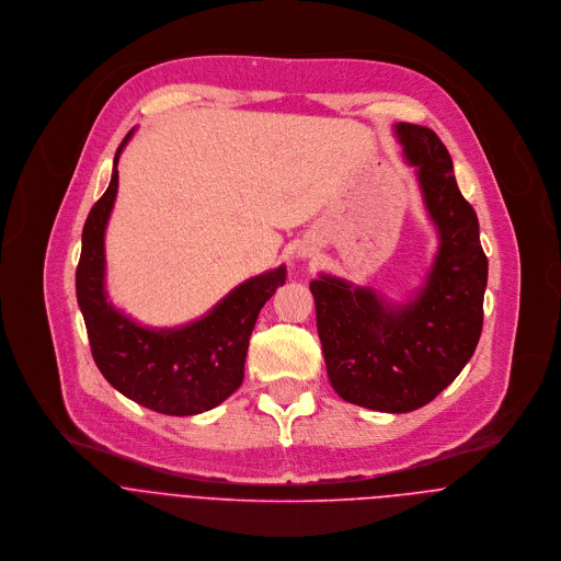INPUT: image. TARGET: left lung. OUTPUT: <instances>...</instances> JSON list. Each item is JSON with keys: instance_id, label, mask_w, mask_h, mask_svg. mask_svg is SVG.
<instances>
[{"instance_id": "1", "label": "left lung", "mask_w": 561, "mask_h": 561, "mask_svg": "<svg viewBox=\"0 0 561 561\" xmlns=\"http://www.w3.org/2000/svg\"><path fill=\"white\" fill-rule=\"evenodd\" d=\"M394 138L414 167L438 234L423 285L405 302L331 274H320L309 289L333 390L348 403L401 414L430 403L471 359L482 331L486 256L478 217L458 191L438 136L397 123Z\"/></svg>"}]
</instances>
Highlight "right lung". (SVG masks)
Here are the masks:
<instances>
[{
    "mask_svg": "<svg viewBox=\"0 0 561 561\" xmlns=\"http://www.w3.org/2000/svg\"><path fill=\"white\" fill-rule=\"evenodd\" d=\"M131 136L118 147L112 182L83 228L79 307L94 362L118 392L160 414H202L241 386L259 311L285 285L287 267L248 278L208 313L173 329L142 327L116 309L105 289V230L118 195V160Z\"/></svg>",
    "mask_w": 561,
    "mask_h": 561,
    "instance_id": "right-lung-1",
    "label": "right lung"
}]
</instances>
